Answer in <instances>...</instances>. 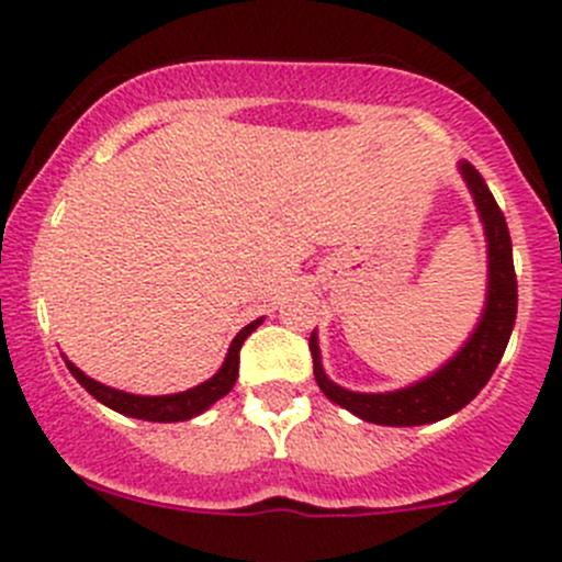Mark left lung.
Instances as JSON below:
<instances>
[{
  "mask_svg": "<svg viewBox=\"0 0 562 562\" xmlns=\"http://www.w3.org/2000/svg\"><path fill=\"white\" fill-rule=\"evenodd\" d=\"M457 168L462 173L464 184H468L470 195H473L475 212H479L481 225H484L486 239L484 310H481L479 323H475L473 334L464 339L462 348L443 367H438L432 375L422 378L411 386L364 394V391L342 389L326 375L321 361V345H317V328L310 337L317 386L334 405L345 407V411L370 424L422 427V424H435L440 418L454 416L486 386L492 372L501 364L508 337L514 331V321H517V274H514L512 236H508L506 217H503L501 206L495 203L481 173L468 160H459Z\"/></svg>",
  "mask_w": 562,
  "mask_h": 562,
  "instance_id": "8db88e82",
  "label": "left lung"
}]
</instances>
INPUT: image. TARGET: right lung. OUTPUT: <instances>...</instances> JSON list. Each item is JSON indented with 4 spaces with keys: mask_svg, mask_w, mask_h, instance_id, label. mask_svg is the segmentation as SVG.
<instances>
[{
    "mask_svg": "<svg viewBox=\"0 0 562 562\" xmlns=\"http://www.w3.org/2000/svg\"><path fill=\"white\" fill-rule=\"evenodd\" d=\"M260 323H263V317L247 323V326L236 334L234 342H231V348H228V353H225L223 367H220V370L214 372L209 381L198 383L195 389L179 391V394H160V396L130 394V391H119V389L105 386V383L94 381V378H89L87 372L78 370L72 361H67V359L65 361H67V370L72 372V378H76V381L81 383V386L87 389L94 400L103 402V405L111 407V411L122 413V416L144 418V422H160V424L187 422V418L201 416L203 411H209L214 402L223 400V396L234 389L236 378H239V350H241V345H245V339L260 326Z\"/></svg>",
    "mask_w": 562,
    "mask_h": 562,
    "instance_id": "add662e5",
    "label": "right lung"
}]
</instances>
